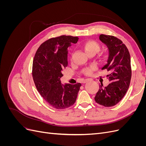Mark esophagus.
Returning <instances> with one entry per match:
<instances>
[{
    "instance_id": "obj_1",
    "label": "esophagus",
    "mask_w": 146,
    "mask_h": 146,
    "mask_svg": "<svg viewBox=\"0 0 146 146\" xmlns=\"http://www.w3.org/2000/svg\"><path fill=\"white\" fill-rule=\"evenodd\" d=\"M91 79H90V78L85 79V80L83 81V83H87V82H90V81H91Z\"/></svg>"
}]
</instances>
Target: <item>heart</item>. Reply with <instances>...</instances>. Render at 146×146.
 I'll list each match as a JSON object with an SVG mask.
<instances>
[{"instance_id":"obj_1","label":"heart","mask_w":146,"mask_h":146,"mask_svg":"<svg viewBox=\"0 0 146 146\" xmlns=\"http://www.w3.org/2000/svg\"><path fill=\"white\" fill-rule=\"evenodd\" d=\"M83 48L85 50L86 54L89 53H97L100 50V46L98 42L93 41H86L83 45ZM96 69L95 66H92V67L88 68L86 70V74L90 75L92 74V71Z\"/></svg>"}]
</instances>
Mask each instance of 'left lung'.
<instances>
[{
    "label": "left lung",
    "instance_id": "obj_1",
    "mask_svg": "<svg viewBox=\"0 0 146 146\" xmlns=\"http://www.w3.org/2000/svg\"><path fill=\"white\" fill-rule=\"evenodd\" d=\"M99 40L107 47V63L102 69L110 72L107 77L110 83L103 85L95 96L97 103L106 107L116 105L125 96L130 86L131 77L130 55L129 50L120 39L110 35H100Z\"/></svg>",
    "mask_w": 146,
    "mask_h": 146
}]
</instances>
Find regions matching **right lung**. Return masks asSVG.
I'll use <instances>...</instances> for the list:
<instances>
[{
    "label": "right lung",
    "instance_id": "right-lung-1",
    "mask_svg": "<svg viewBox=\"0 0 146 146\" xmlns=\"http://www.w3.org/2000/svg\"><path fill=\"white\" fill-rule=\"evenodd\" d=\"M78 41V36L63 35L48 39L39 47L33 61L32 76L39 93L55 108L72 105L81 84H62L63 69L67 67L68 48Z\"/></svg>",
    "mask_w": 146,
    "mask_h": 146
}]
</instances>
